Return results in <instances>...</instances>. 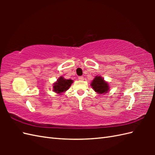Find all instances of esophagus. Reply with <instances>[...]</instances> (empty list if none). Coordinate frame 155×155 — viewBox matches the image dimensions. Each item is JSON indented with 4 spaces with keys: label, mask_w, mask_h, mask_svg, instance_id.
<instances>
[{
    "label": "esophagus",
    "mask_w": 155,
    "mask_h": 155,
    "mask_svg": "<svg viewBox=\"0 0 155 155\" xmlns=\"http://www.w3.org/2000/svg\"><path fill=\"white\" fill-rule=\"evenodd\" d=\"M78 79L81 80V81H82V80H83V79H84V77H82V76H81V77H78Z\"/></svg>",
    "instance_id": "1"
}]
</instances>
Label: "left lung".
<instances>
[{"label": "left lung", "instance_id": "left-lung-1", "mask_svg": "<svg viewBox=\"0 0 155 155\" xmlns=\"http://www.w3.org/2000/svg\"><path fill=\"white\" fill-rule=\"evenodd\" d=\"M94 91L98 94H105L109 91V86L104 78L101 76H96L91 83Z\"/></svg>", "mask_w": 155, "mask_h": 155}]
</instances>
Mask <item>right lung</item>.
<instances>
[{"label": "right lung", "instance_id": "add662e5", "mask_svg": "<svg viewBox=\"0 0 155 155\" xmlns=\"http://www.w3.org/2000/svg\"><path fill=\"white\" fill-rule=\"evenodd\" d=\"M72 83L73 81L71 79H64L62 77H60L53 84V91L58 94H61L67 91Z\"/></svg>", "mask_w": 155, "mask_h": 155}]
</instances>
